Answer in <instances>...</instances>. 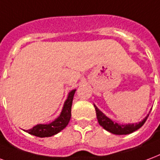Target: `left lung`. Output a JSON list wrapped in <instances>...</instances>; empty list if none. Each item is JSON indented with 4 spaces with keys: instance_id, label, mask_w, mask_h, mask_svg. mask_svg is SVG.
<instances>
[{
    "instance_id": "left-lung-1",
    "label": "left lung",
    "mask_w": 160,
    "mask_h": 160,
    "mask_svg": "<svg viewBox=\"0 0 160 160\" xmlns=\"http://www.w3.org/2000/svg\"><path fill=\"white\" fill-rule=\"evenodd\" d=\"M94 107L95 108V112H96V117H97L99 124L103 127L106 130L112 133V134H115V135H128V134L136 131L145 123L146 120L148 119V117L149 115L148 114L144 119L139 123L120 124V123H115L112 120H111L109 118H107L101 111L98 109L95 105H94Z\"/></svg>"
}]
</instances>
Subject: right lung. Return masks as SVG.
Listing matches in <instances>:
<instances>
[{"label": "right lung", "mask_w": 160, "mask_h": 160, "mask_svg": "<svg viewBox=\"0 0 160 160\" xmlns=\"http://www.w3.org/2000/svg\"><path fill=\"white\" fill-rule=\"evenodd\" d=\"M76 89H73L70 92L67 96L66 101H65V104L61 111V113L59 117L57 118L52 123H47V124H37L33 128L24 130L31 135L38 137H49V136H54L58 134L59 131H61L67 126L69 121L72 117V105L73 101V96L75 94Z\"/></svg>", "instance_id": "right-lung-1"}]
</instances>
